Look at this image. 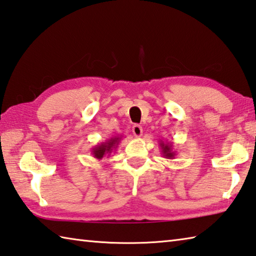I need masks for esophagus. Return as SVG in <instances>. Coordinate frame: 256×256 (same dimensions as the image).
<instances>
[{"instance_id": "1", "label": "esophagus", "mask_w": 256, "mask_h": 256, "mask_svg": "<svg viewBox=\"0 0 256 256\" xmlns=\"http://www.w3.org/2000/svg\"><path fill=\"white\" fill-rule=\"evenodd\" d=\"M132 132H133V134H134V136L140 138V136H142V132H144V131H142V126H141V125L136 124V125H133Z\"/></svg>"}]
</instances>
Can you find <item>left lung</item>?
I'll return each instance as SVG.
<instances>
[{
	"mask_svg": "<svg viewBox=\"0 0 256 256\" xmlns=\"http://www.w3.org/2000/svg\"><path fill=\"white\" fill-rule=\"evenodd\" d=\"M159 146L162 149V157L166 159H174L176 156V151L172 148V142H164L160 140L159 141Z\"/></svg>",
	"mask_w": 256,
	"mask_h": 256,
	"instance_id": "8db88e82",
	"label": "left lung"
}]
</instances>
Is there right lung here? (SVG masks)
<instances>
[{
    "mask_svg": "<svg viewBox=\"0 0 256 256\" xmlns=\"http://www.w3.org/2000/svg\"><path fill=\"white\" fill-rule=\"evenodd\" d=\"M120 140H122V136H112L110 138H108L107 141L94 146L92 151L94 158L100 160L102 159V157H105V156H110L112 151L118 148Z\"/></svg>",
    "mask_w": 256,
    "mask_h": 256,
    "instance_id": "1",
    "label": "right lung"
}]
</instances>
